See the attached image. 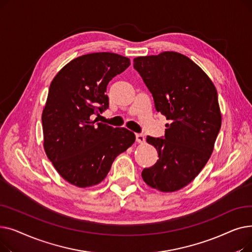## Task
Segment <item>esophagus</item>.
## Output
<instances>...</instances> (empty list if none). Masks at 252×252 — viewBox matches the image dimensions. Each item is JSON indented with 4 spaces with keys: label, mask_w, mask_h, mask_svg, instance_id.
Returning a JSON list of instances; mask_svg holds the SVG:
<instances>
[{
    "label": "esophagus",
    "mask_w": 252,
    "mask_h": 252,
    "mask_svg": "<svg viewBox=\"0 0 252 252\" xmlns=\"http://www.w3.org/2000/svg\"><path fill=\"white\" fill-rule=\"evenodd\" d=\"M136 141L138 143H145V137L142 134H136Z\"/></svg>",
    "instance_id": "34e87169"
}]
</instances>
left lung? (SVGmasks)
Here are the masks:
<instances>
[{
    "label": "left lung",
    "instance_id": "1",
    "mask_svg": "<svg viewBox=\"0 0 252 252\" xmlns=\"http://www.w3.org/2000/svg\"><path fill=\"white\" fill-rule=\"evenodd\" d=\"M134 68L156 111L170 121L164 137H147L159 159L143 169L142 178L161 192L178 191L198 176L214 151L221 126L217 89L199 66L177 52L137 57Z\"/></svg>",
    "mask_w": 252,
    "mask_h": 252
}]
</instances>
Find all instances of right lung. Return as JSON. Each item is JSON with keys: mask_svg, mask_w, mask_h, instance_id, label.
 Returning <instances> with one entry per match:
<instances>
[{"mask_svg": "<svg viewBox=\"0 0 252 252\" xmlns=\"http://www.w3.org/2000/svg\"><path fill=\"white\" fill-rule=\"evenodd\" d=\"M129 64L114 53L83 55L66 64L50 85L42 114L44 148L59 175L74 186L101 183L116 156L136 140L125 127L91 119L108 108L107 85Z\"/></svg>", "mask_w": 252, "mask_h": 252, "instance_id": "right-lung-1", "label": "right lung"}]
</instances>
